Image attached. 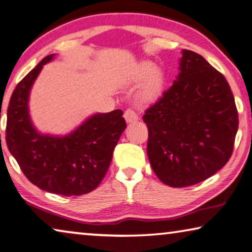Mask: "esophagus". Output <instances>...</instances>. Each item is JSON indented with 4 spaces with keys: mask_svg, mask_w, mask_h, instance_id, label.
Segmentation results:
<instances>
[{
    "mask_svg": "<svg viewBox=\"0 0 252 252\" xmlns=\"http://www.w3.org/2000/svg\"><path fill=\"white\" fill-rule=\"evenodd\" d=\"M124 118L126 119L127 123H133V122L137 121L138 116H137V114L134 111V109L128 108L125 111V113H124Z\"/></svg>",
    "mask_w": 252,
    "mask_h": 252,
    "instance_id": "esophagus-1",
    "label": "esophagus"
}]
</instances>
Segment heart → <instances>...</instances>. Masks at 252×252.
<instances>
[{"mask_svg":"<svg viewBox=\"0 0 252 252\" xmlns=\"http://www.w3.org/2000/svg\"><path fill=\"white\" fill-rule=\"evenodd\" d=\"M151 76L147 79L146 85L144 86L142 90L141 97L143 100L151 101L154 100L155 98L159 96L163 87V76L158 70H155V65L150 63V61H144L139 63L138 67L136 68L134 79L135 80H143L147 76Z\"/></svg>","mask_w":252,"mask_h":252,"instance_id":"1","label":"heart"}]
</instances>
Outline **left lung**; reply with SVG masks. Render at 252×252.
<instances>
[{
  "label": "left lung",
  "instance_id": "1",
  "mask_svg": "<svg viewBox=\"0 0 252 252\" xmlns=\"http://www.w3.org/2000/svg\"><path fill=\"white\" fill-rule=\"evenodd\" d=\"M143 121L152 168L172 188L200 183L221 170L232 155L239 126L224 76L189 50L182 51L177 79Z\"/></svg>",
  "mask_w": 252,
  "mask_h": 252
}]
</instances>
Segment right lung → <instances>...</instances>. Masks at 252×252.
Wrapping results in <instances>:
<instances>
[{"mask_svg":"<svg viewBox=\"0 0 252 252\" xmlns=\"http://www.w3.org/2000/svg\"><path fill=\"white\" fill-rule=\"evenodd\" d=\"M43 58L16 86L6 119V145L32 184L56 194L71 196L92 192L104 179L115 147L126 128L123 110L89 117L67 136L40 134L29 115V94L43 64Z\"/></svg>","mask_w":252,"mask_h":252,"instance_id":"add662e5","label":"right lung"}]
</instances>
